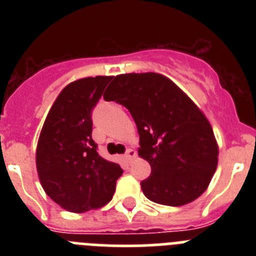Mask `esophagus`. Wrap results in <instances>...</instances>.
<instances>
[{
  "mask_svg": "<svg viewBox=\"0 0 256 256\" xmlns=\"http://www.w3.org/2000/svg\"><path fill=\"white\" fill-rule=\"evenodd\" d=\"M134 156H136V151L134 150H132V148H128V150H126V160L133 159Z\"/></svg>",
  "mask_w": 256,
  "mask_h": 256,
  "instance_id": "34e87169",
  "label": "esophagus"
}]
</instances>
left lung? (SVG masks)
I'll list each match as a JSON object with an SVG mask.
<instances>
[{
    "mask_svg": "<svg viewBox=\"0 0 256 256\" xmlns=\"http://www.w3.org/2000/svg\"><path fill=\"white\" fill-rule=\"evenodd\" d=\"M126 106L140 134L138 155L151 165L141 182L156 204L180 206L209 186L218 164L212 126L200 108L166 76L156 73L116 76L104 94Z\"/></svg>",
    "mask_w": 256,
    "mask_h": 256,
    "instance_id": "1",
    "label": "left lung"
}]
</instances>
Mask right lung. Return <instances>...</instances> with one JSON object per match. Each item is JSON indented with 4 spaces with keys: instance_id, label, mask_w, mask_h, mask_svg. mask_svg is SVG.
<instances>
[{
    "instance_id": "right-lung-1",
    "label": "right lung",
    "mask_w": 256,
    "mask_h": 256,
    "mask_svg": "<svg viewBox=\"0 0 256 256\" xmlns=\"http://www.w3.org/2000/svg\"><path fill=\"white\" fill-rule=\"evenodd\" d=\"M112 76L70 83L52 105L38 140L37 170L42 187L68 212H84L112 198L123 169L97 152L92 112Z\"/></svg>"
}]
</instances>
